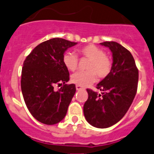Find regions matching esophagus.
I'll list each match as a JSON object with an SVG mask.
<instances>
[{
    "instance_id": "esophagus-1",
    "label": "esophagus",
    "mask_w": 154,
    "mask_h": 154,
    "mask_svg": "<svg viewBox=\"0 0 154 154\" xmlns=\"http://www.w3.org/2000/svg\"><path fill=\"white\" fill-rule=\"evenodd\" d=\"M76 89H77V91H80V90H81V89H84V88L81 86H80V85H76Z\"/></svg>"
}]
</instances>
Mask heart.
Wrapping results in <instances>:
<instances>
[{"instance_id": "heart-1", "label": "heart", "mask_w": 154, "mask_h": 154, "mask_svg": "<svg viewBox=\"0 0 154 154\" xmlns=\"http://www.w3.org/2000/svg\"><path fill=\"white\" fill-rule=\"evenodd\" d=\"M79 53L89 59L86 71H78L71 77L72 82L77 85L87 87L96 81L97 74L99 78H105L111 72L112 63L101 48L96 45H87L78 49ZM63 63L70 71L76 70L78 66V57L73 52H66L63 57Z\"/></svg>"}]
</instances>
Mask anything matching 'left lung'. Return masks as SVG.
Listing matches in <instances>:
<instances>
[{"mask_svg":"<svg viewBox=\"0 0 154 154\" xmlns=\"http://www.w3.org/2000/svg\"><path fill=\"white\" fill-rule=\"evenodd\" d=\"M100 44L112 52V69L97 85L101 94L87 89L84 115L88 123L105 129L117 123L129 110L137 91L139 71L131 53L122 45L116 42Z\"/></svg>","mask_w":154,"mask_h":154,"instance_id":"8db88e82","label":"left lung"}]
</instances>
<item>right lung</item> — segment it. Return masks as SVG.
<instances>
[{
  "mask_svg": "<svg viewBox=\"0 0 154 154\" xmlns=\"http://www.w3.org/2000/svg\"><path fill=\"white\" fill-rule=\"evenodd\" d=\"M76 44L64 38H51L37 45L24 61L21 92L32 116L42 123L54 125L66 116L76 87L66 85L69 74L63 57ZM56 84L63 85L57 92L54 90Z\"/></svg>",
  "mask_w": 154,
  "mask_h": 154,
  "instance_id": "obj_1",
  "label": "right lung"
}]
</instances>
